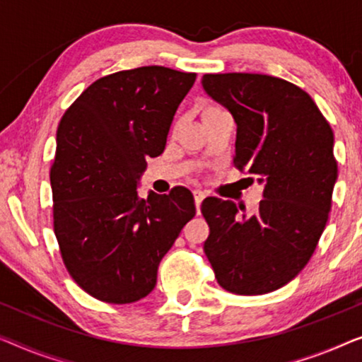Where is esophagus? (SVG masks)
Returning a JSON list of instances; mask_svg holds the SVG:
<instances>
[{
    "label": "esophagus",
    "mask_w": 362,
    "mask_h": 362,
    "mask_svg": "<svg viewBox=\"0 0 362 362\" xmlns=\"http://www.w3.org/2000/svg\"><path fill=\"white\" fill-rule=\"evenodd\" d=\"M205 192L202 190H193V198H195V206H197V211L200 213V206H202V202L203 198H205Z\"/></svg>",
    "instance_id": "esophagus-1"
}]
</instances>
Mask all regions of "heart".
<instances>
[{"mask_svg": "<svg viewBox=\"0 0 362 362\" xmlns=\"http://www.w3.org/2000/svg\"><path fill=\"white\" fill-rule=\"evenodd\" d=\"M208 110H210V108H208Z\"/></svg>", "mask_w": 362, "mask_h": 362, "instance_id": "1", "label": "heart"}]
</instances>
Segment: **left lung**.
Returning <instances> with one entry per match:
<instances>
[{
  "label": "left lung",
  "instance_id": "8db88e82",
  "mask_svg": "<svg viewBox=\"0 0 362 362\" xmlns=\"http://www.w3.org/2000/svg\"><path fill=\"white\" fill-rule=\"evenodd\" d=\"M208 95L236 123V169L264 185L254 213L208 197L203 244L218 284L236 295L284 287L307 266L332 210L333 131L307 91L262 74H205Z\"/></svg>",
  "mask_w": 362,
  "mask_h": 362
}]
</instances>
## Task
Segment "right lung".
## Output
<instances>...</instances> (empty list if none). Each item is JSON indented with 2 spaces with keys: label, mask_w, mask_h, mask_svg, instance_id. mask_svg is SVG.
Listing matches in <instances>:
<instances>
[{
  "label": "right lung",
  "mask_w": 362,
  "mask_h": 362,
  "mask_svg": "<svg viewBox=\"0 0 362 362\" xmlns=\"http://www.w3.org/2000/svg\"><path fill=\"white\" fill-rule=\"evenodd\" d=\"M197 74L159 65L93 81L65 111L50 167L54 233L78 287L132 303L156 287L162 257L195 216L185 187L137 195L147 157L165 149L172 119Z\"/></svg>",
  "instance_id": "1"
}]
</instances>
